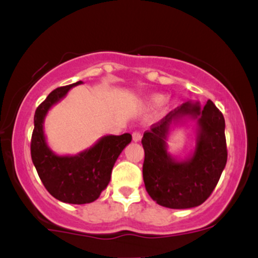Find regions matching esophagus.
Masks as SVG:
<instances>
[{
  "label": "esophagus",
  "mask_w": 258,
  "mask_h": 258,
  "mask_svg": "<svg viewBox=\"0 0 258 258\" xmlns=\"http://www.w3.org/2000/svg\"><path fill=\"white\" fill-rule=\"evenodd\" d=\"M132 138L135 142H139L142 139V133L139 131H135L132 133Z\"/></svg>",
  "instance_id": "obj_1"
}]
</instances>
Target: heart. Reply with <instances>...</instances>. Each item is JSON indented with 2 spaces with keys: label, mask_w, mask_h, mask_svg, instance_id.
Segmentation results:
<instances>
[{
  "label": "heart",
  "mask_w": 258,
  "mask_h": 258,
  "mask_svg": "<svg viewBox=\"0 0 258 258\" xmlns=\"http://www.w3.org/2000/svg\"><path fill=\"white\" fill-rule=\"evenodd\" d=\"M164 100H165V97L161 96V94H158V96H154L153 98H152L153 104H155V105H160L162 102H164Z\"/></svg>",
  "instance_id": "b5f03b06"
}]
</instances>
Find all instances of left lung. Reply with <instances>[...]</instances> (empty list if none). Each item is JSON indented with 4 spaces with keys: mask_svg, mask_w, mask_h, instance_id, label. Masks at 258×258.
Instances as JSON below:
<instances>
[{
    "mask_svg": "<svg viewBox=\"0 0 258 258\" xmlns=\"http://www.w3.org/2000/svg\"><path fill=\"white\" fill-rule=\"evenodd\" d=\"M197 121V143L185 160L174 159L167 152L169 126L183 118ZM224 117L211 100L201 108L199 102H185L144 132L143 179L148 194L168 209L199 206L211 195L227 164Z\"/></svg>",
    "mask_w": 258,
    "mask_h": 258,
    "instance_id": "obj_1",
    "label": "left lung"
}]
</instances>
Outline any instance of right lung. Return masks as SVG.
Wrapping results in <instances>:
<instances>
[{"instance_id":"1","label":"right lung","mask_w":258,"mask_h":258,"mask_svg":"<svg viewBox=\"0 0 258 258\" xmlns=\"http://www.w3.org/2000/svg\"><path fill=\"white\" fill-rule=\"evenodd\" d=\"M80 84L82 81L55 88L38 105L35 111L31 137V159L44 188L59 201L78 205L98 199L110 182L115 161L132 141L130 133L109 135L78 155L60 156L52 152L44 137V117L53 105Z\"/></svg>"}]
</instances>
